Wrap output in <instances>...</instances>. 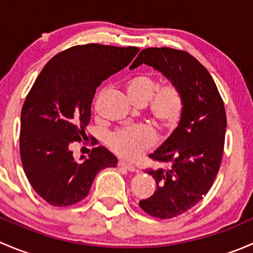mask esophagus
Listing matches in <instances>:
<instances>
[{
  "label": "esophagus",
  "mask_w": 253,
  "mask_h": 253,
  "mask_svg": "<svg viewBox=\"0 0 253 253\" xmlns=\"http://www.w3.org/2000/svg\"><path fill=\"white\" fill-rule=\"evenodd\" d=\"M119 167L124 168V169H126L127 171H131V172H134V171H137V169H136V168L133 167V165H131V164H127V163L122 162V160H120V162H119Z\"/></svg>",
  "instance_id": "1"
}]
</instances>
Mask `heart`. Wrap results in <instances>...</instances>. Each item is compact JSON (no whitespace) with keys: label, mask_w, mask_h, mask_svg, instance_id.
I'll return each instance as SVG.
<instances>
[{"label":"heart","mask_w":253,"mask_h":253,"mask_svg":"<svg viewBox=\"0 0 253 253\" xmlns=\"http://www.w3.org/2000/svg\"><path fill=\"white\" fill-rule=\"evenodd\" d=\"M125 89L134 105H145L153 121L159 127L171 129L177 126L183 114L185 99L181 89L174 83L158 86L149 75L133 76L126 82ZM155 142V134L147 126H137L116 132L109 139L111 149L120 157L133 160Z\"/></svg>","instance_id":"1"}]
</instances>
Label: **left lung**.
<instances>
[{"label":"left lung","mask_w":253,"mask_h":253,"mask_svg":"<svg viewBox=\"0 0 253 253\" xmlns=\"http://www.w3.org/2000/svg\"><path fill=\"white\" fill-rule=\"evenodd\" d=\"M144 65L181 89L185 99L177 127L149 155L168 169L145 170L157 183L154 195L139 202L149 215L170 219L197 205L220 168L226 131L223 99L203 65L186 51L170 47L142 50L129 70Z\"/></svg>","instance_id":"obj_1"}]
</instances>
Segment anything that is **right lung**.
<instances>
[{"instance_id":"obj_1","label":"right lung","mask_w":253,"mask_h":253,"mask_svg":"<svg viewBox=\"0 0 253 253\" xmlns=\"http://www.w3.org/2000/svg\"><path fill=\"white\" fill-rule=\"evenodd\" d=\"M138 47L78 45L53 56L30 89L20 115L23 169L35 192L51 206H71L86 197L96 174L117 167L105 147L76 162L71 143L81 141L90 121L101 82L126 67Z\"/></svg>"}]
</instances>
